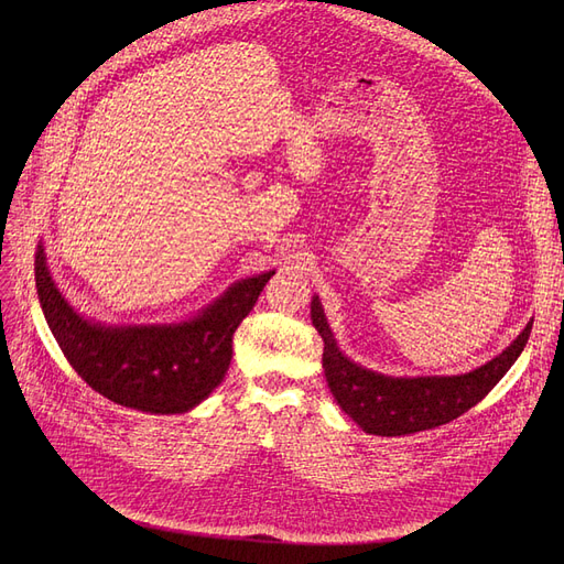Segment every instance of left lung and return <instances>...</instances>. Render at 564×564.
Returning a JSON list of instances; mask_svg holds the SVG:
<instances>
[{
	"label": "left lung",
	"instance_id": "8db88e82",
	"mask_svg": "<svg viewBox=\"0 0 564 564\" xmlns=\"http://www.w3.org/2000/svg\"><path fill=\"white\" fill-rule=\"evenodd\" d=\"M311 319L324 340L322 368L336 402L364 432L377 436H404L446 425L462 416L514 366L532 329L530 319L510 347L470 372L391 377L345 357L317 294L311 302Z\"/></svg>",
	"mask_w": 564,
	"mask_h": 564
}]
</instances>
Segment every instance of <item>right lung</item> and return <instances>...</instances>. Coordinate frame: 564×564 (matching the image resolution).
Segmentation results:
<instances>
[{
	"instance_id": "right-lung-1",
	"label": "right lung",
	"mask_w": 564,
	"mask_h": 564,
	"mask_svg": "<svg viewBox=\"0 0 564 564\" xmlns=\"http://www.w3.org/2000/svg\"><path fill=\"white\" fill-rule=\"evenodd\" d=\"M274 274L232 283L183 322L102 324L66 302L52 281L43 245L36 249L41 308L68 364L107 400L148 413H185L219 387L232 359V334Z\"/></svg>"
}]
</instances>
